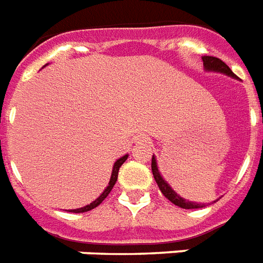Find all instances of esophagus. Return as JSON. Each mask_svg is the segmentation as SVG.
Returning <instances> with one entry per match:
<instances>
[{"label":"esophagus","instance_id":"obj_1","mask_svg":"<svg viewBox=\"0 0 263 263\" xmlns=\"http://www.w3.org/2000/svg\"><path fill=\"white\" fill-rule=\"evenodd\" d=\"M135 142L136 143H147L148 138L146 135H143V134H140V135H138L135 138Z\"/></svg>","mask_w":263,"mask_h":263}]
</instances>
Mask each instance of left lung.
Segmentation results:
<instances>
[{"mask_svg":"<svg viewBox=\"0 0 263 263\" xmlns=\"http://www.w3.org/2000/svg\"><path fill=\"white\" fill-rule=\"evenodd\" d=\"M203 60V65L204 68L208 69V71H216V72H221V73H225V75L232 76V78H236V75L231 71V68L224 63V61H221L220 59H217V57H212V55H204L202 57ZM152 171H153V176H154V179H156L157 184H158V187H160L161 192L164 194L165 198H168L172 203H175L176 206H180V208L183 209H199V208H204L203 203H195V202H190V200L183 199L181 196L177 195L175 191H173L171 185H169L164 179H162V176H161L160 171H158V166H157V161L153 156L152 158Z\"/></svg>","mask_w":263,"mask_h":263,"instance_id":"obj_1","label":"left lung"}]
</instances>
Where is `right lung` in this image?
<instances>
[{
    "instance_id": "add662e5",
    "label": "right lung",
    "mask_w": 263,
    "mask_h": 263,
    "mask_svg": "<svg viewBox=\"0 0 263 263\" xmlns=\"http://www.w3.org/2000/svg\"><path fill=\"white\" fill-rule=\"evenodd\" d=\"M128 158V156H124L121 157L120 160H117L115 162V166H113V171H111V176H110V181H109V185H107L106 188H105V191L101 194V196H98L97 199L92 202V203L87 204V206H84V208H80V209H76V210H69L71 213H84V212H88V210H91V209H95L97 206H99V204L102 203V200L106 198L109 194H110L111 188H113V185L116 184V181H117V176H119V169L120 166L125 162V160Z\"/></svg>"
}]
</instances>
